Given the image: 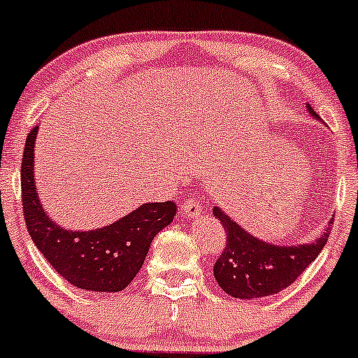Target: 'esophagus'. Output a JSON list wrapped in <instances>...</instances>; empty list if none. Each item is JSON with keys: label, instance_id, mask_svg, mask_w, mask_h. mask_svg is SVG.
Returning a JSON list of instances; mask_svg holds the SVG:
<instances>
[{"label": "esophagus", "instance_id": "34e87169", "mask_svg": "<svg viewBox=\"0 0 358 358\" xmlns=\"http://www.w3.org/2000/svg\"><path fill=\"white\" fill-rule=\"evenodd\" d=\"M201 201H199V198H196V196L187 198L182 205V211L187 218H194L198 217V215H201Z\"/></svg>", "mask_w": 358, "mask_h": 358}]
</instances>
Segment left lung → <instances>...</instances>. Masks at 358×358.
<instances>
[{"label":"left lung","mask_w":358,"mask_h":358,"mask_svg":"<svg viewBox=\"0 0 358 358\" xmlns=\"http://www.w3.org/2000/svg\"><path fill=\"white\" fill-rule=\"evenodd\" d=\"M309 110L317 117L310 107ZM213 215L225 230V248L215 263L213 275L222 290L236 299L268 297L290 287L322 251L333 227L329 222L313 244L283 248L256 239L220 208H213Z\"/></svg>","instance_id":"8db88e82"}]
</instances>
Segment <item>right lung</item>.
<instances>
[{
	"label": "right lung",
	"instance_id": "add662e5",
	"mask_svg": "<svg viewBox=\"0 0 358 358\" xmlns=\"http://www.w3.org/2000/svg\"><path fill=\"white\" fill-rule=\"evenodd\" d=\"M39 126L32 128L22 159L24 220L41 255L57 275L73 287L90 292L124 290L143 266L153 237L172 222L176 203H147L103 229L70 232L52 224L37 198L34 180V143Z\"/></svg>",
	"mask_w": 358,
	"mask_h": 358
}]
</instances>
